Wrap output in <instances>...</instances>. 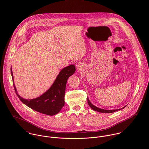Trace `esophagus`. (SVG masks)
<instances>
[{"label":"esophagus","instance_id":"esophagus-1","mask_svg":"<svg viewBox=\"0 0 149 149\" xmlns=\"http://www.w3.org/2000/svg\"><path fill=\"white\" fill-rule=\"evenodd\" d=\"M76 67H77V69H80V64H77V65H76Z\"/></svg>","mask_w":149,"mask_h":149}]
</instances>
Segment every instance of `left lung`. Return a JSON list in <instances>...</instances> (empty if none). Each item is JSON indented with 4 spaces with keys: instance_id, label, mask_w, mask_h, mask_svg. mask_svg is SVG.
<instances>
[{
    "instance_id": "left-lung-1",
    "label": "left lung",
    "mask_w": 149,
    "mask_h": 149,
    "mask_svg": "<svg viewBox=\"0 0 149 149\" xmlns=\"http://www.w3.org/2000/svg\"><path fill=\"white\" fill-rule=\"evenodd\" d=\"M88 100V103L89 104V107L92 109H93L94 111H96L97 112H101V113H112V112H114L115 111H117L119 109H123L124 108H125V107H124L123 108H121V109H109V110H107V109H102V108H98L97 107L95 106L94 105H93L89 101V99L88 98L87 99Z\"/></svg>"
}]
</instances>
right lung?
Segmentation results:
<instances>
[{
	"label": "right lung",
	"mask_w": 149,
	"mask_h": 149,
	"mask_svg": "<svg viewBox=\"0 0 149 149\" xmlns=\"http://www.w3.org/2000/svg\"><path fill=\"white\" fill-rule=\"evenodd\" d=\"M76 70L74 65L63 68L59 73L53 85L40 97L33 99H24L17 93L13 83L15 92L22 102L30 108L45 115L53 116L58 113L64 107L65 87L68 78ZM11 73L13 79L12 69Z\"/></svg>",
	"instance_id": "1"
}]
</instances>
